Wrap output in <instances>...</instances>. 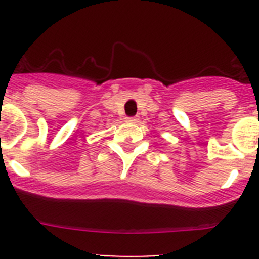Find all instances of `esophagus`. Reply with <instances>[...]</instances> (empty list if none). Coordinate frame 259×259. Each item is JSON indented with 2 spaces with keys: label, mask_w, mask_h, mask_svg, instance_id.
I'll list each match as a JSON object with an SVG mask.
<instances>
[{
  "label": "esophagus",
  "mask_w": 259,
  "mask_h": 259,
  "mask_svg": "<svg viewBox=\"0 0 259 259\" xmlns=\"http://www.w3.org/2000/svg\"><path fill=\"white\" fill-rule=\"evenodd\" d=\"M127 120H128V122H131V123H136L137 120H139V119H137L136 116H128Z\"/></svg>",
  "instance_id": "obj_1"
}]
</instances>
